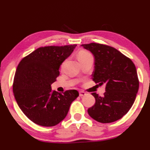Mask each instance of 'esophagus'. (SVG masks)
Returning <instances> with one entry per match:
<instances>
[{"mask_svg": "<svg viewBox=\"0 0 150 150\" xmlns=\"http://www.w3.org/2000/svg\"><path fill=\"white\" fill-rule=\"evenodd\" d=\"M79 95H80V96L82 97V96H84L86 95V92H84V91H80V92H79Z\"/></svg>", "mask_w": 150, "mask_h": 150, "instance_id": "esophagus-1", "label": "esophagus"}]
</instances>
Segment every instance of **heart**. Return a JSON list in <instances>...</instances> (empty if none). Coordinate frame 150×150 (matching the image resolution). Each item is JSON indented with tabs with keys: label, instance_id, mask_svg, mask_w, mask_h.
<instances>
[{
	"label": "heart",
	"instance_id": "1",
	"mask_svg": "<svg viewBox=\"0 0 150 150\" xmlns=\"http://www.w3.org/2000/svg\"><path fill=\"white\" fill-rule=\"evenodd\" d=\"M89 57H92V56L91 55V54H89V52H81L78 54L79 60H80V59H86V58H89Z\"/></svg>",
	"mask_w": 150,
	"mask_h": 150
}]
</instances>
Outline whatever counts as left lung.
I'll return each mask as SVG.
<instances>
[{
    "label": "left lung",
    "instance_id": "left-lung-1",
    "mask_svg": "<svg viewBox=\"0 0 150 150\" xmlns=\"http://www.w3.org/2000/svg\"><path fill=\"white\" fill-rule=\"evenodd\" d=\"M89 50L95 59L92 79L105 84L103 96L92 93L96 103L88 114L100 123L120 120L132 107L139 88L136 68L133 61L112 47L90 43L81 45Z\"/></svg>",
    "mask_w": 150,
    "mask_h": 150
}]
</instances>
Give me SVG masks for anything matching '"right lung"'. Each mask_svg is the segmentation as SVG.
Wrapping results in <instances>:
<instances>
[{
	"label": "right lung",
	"instance_id": "obj_1",
	"mask_svg": "<svg viewBox=\"0 0 150 150\" xmlns=\"http://www.w3.org/2000/svg\"><path fill=\"white\" fill-rule=\"evenodd\" d=\"M76 46L38 48L18 65L13 82L14 98L23 114L38 125L48 127L60 123L78 97L77 90L61 93L51 87L59 75L61 65Z\"/></svg>",
	"mask_w": 150,
	"mask_h": 150
}]
</instances>
